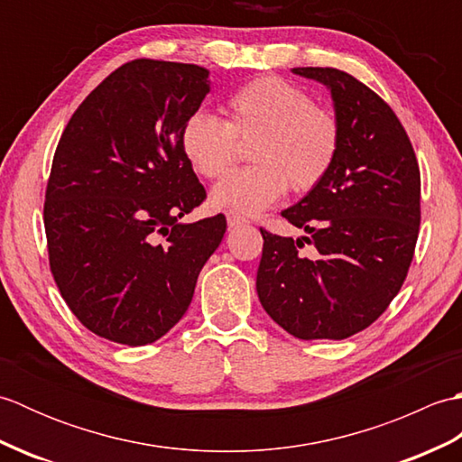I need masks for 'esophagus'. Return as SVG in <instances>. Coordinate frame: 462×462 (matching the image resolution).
<instances>
[{"mask_svg":"<svg viewBox=\"0 0 462 462\" xmlns=\"http://www.w3.org/2000/svg\"><path fill=\"white\" fill-rule=\"evenodd\" d=\"M226 220H228V226H230V228H236V226L248 224V220L244 218V216H242V214H238V212H228V214H226Z\"/></svg>","mask_w":462,"mask_h":462,"instance_id":"1","label":"esophagus"}]
</instances>
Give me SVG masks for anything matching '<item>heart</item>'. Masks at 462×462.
I'll return each mask as SVG.
<instances>
[{
  "label": "heart",
  "mask_w": 462,
  "mask_h": 462,
  "mask_svg": "<svg viewBox=\"0 0 462 462\" xmlns=\"http://www.w3.org/2000/svg\"><path fill=\"white\" fill-rule=\"evenodd\" d=\"M226 123L194 111L180 131L184 159L204 179H218L238 159V141L252 143L254 166L214 186V208L258 214L290 189L303 194L326 179L336 161L337 116L282 77H258L224 101Z\"/></svg>",
  "instance_id": "heart-1"
}]
</instances>
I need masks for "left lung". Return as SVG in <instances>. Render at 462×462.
I'll use <instances>...</instances> for the list:
<instances>
[{"label": "left lung", "mask_w": 462, "mask_h": 462, "mask_svg": "<svg viewBox=\"0 0 462 462\" xmlns=\"http://www.w3.org/2000/svg\"><path fill=\"white\" fill-rule=\"evenodd\" d=\"M291 73L326 85L339 121L336 161L316 189L283 210L317 248L262 230L256 276L262 308L298 339H346L369 328L393 300L413 260L420 172L409 136L369 87L331 67Z\"/></svg>", "instance_id": "8db88e82"}]
</instances>
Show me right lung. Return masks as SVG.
<instances>
[{
	"label": "right lung",
	"instance_id": "1",
	"mask_svg": "<svg viewBox=\"0 0 462 462\" xmlns=\"http://www.w3.org/2000/svg\"><path fill=\"white\" fill-rule=\"evenodd\" d=\"M199 65L134 59L67 123L43 222L59 291L87 329L146 346L189 310L226 218H180L206 199L180 149L184 121L210 93Z\"/></svg>",
	"mask_w": 462,
	"mask_h": 462
}]
</instances>
